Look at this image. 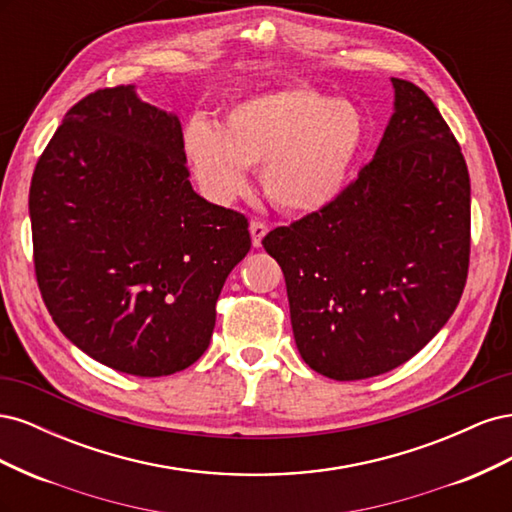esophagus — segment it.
<instances>
[{"instance_id": "obj_1", "label": "esophagus", "mask_w": 512, "mask_h": 512, "mask_svg": "<svg viewBox=\"0 0 512 512\" xmlns=\"http://www.w3.org/2000/svg\"><path fill=\"white\" fill-rule=\"evenodd\" d=\"M269 232V228H267V224L265 222H260V220H254L252 224H250V235H252V245L254 247H260L262 245V239H265V235Z\"/></svg>"}]
</instances>
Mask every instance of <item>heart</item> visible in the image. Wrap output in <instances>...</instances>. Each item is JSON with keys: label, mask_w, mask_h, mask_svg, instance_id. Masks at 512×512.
Listing matches in <instances>:
<instances>
[{"label": "heart", "mask_w": 512, "mask_h": 512, "mask_svg": "<svg viewBox=\"0 0 512 512\" xmlns=\"http://www.w3.org/2000/svg\"><path fill=\"white\" fill-rule=\"evenodd\" d=\"M365 138L367 121L352 102L290 85L241 100L220 128L190 121L183 156L213 203L245 194L247 168L262 166V188L273 205L316 213L344 192Z\"/></svg>", "instance_id": "obj_1"}]
</instances>
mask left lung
<instances>
[{"label": "left lung", "instance_id": "8db88e82", "mask_svg": "<svg viewBox=\"0 0 512 512\" xmlns=\"http://www.w3.org/2000/svg\"><path fill=\"white\" fill-rule=\"evenodd\" d=\"M389 126L327 209L271 230L294 342L333 380L406 363L453 316L470 262V175L423 89L391 79Z\"/></svg>", "mask_w": 512, "mask_h": 512}]
</instances>
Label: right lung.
Listing matches in <instances>:
<instances>
[{"label": "right lung", "instance_id": "right-lung-1", "mask_svg": "<svg viewBox=\"0 0 512 512\" xmlns=\"http://www.w3.org/2000/svg\"><path fill=\"white\" fill-rule=\"evenodd\" d=\"M29 218L59 331L141 378L203 356L226 277L252 247L245 215L194 192L179 117L134 85L70 108L36 164Z\"/></svg>", "mask_w": 512, "mask_h": 512}]
</instances>
